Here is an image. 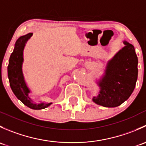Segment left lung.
I'll return each mask as SVG.
<instances>
[{
  "label": "left lung",
  "mask_w": 146,
  "mask_h": 146,
  "mask_svg": "<svg viewBox=\"0 0 146 146\" xmlns=\"http://www.w3.org/2000/svg\"><path fill=\"white\" fill-rule=\"evenodd\" d=\"M124 46L107 62L104 74L97 84L98 95L92 101L105 107H116L127 100L138 78V57L133 46L123 42Z\"/></svg>",
  "instance_id": "8db88e82"
}]
</instances>
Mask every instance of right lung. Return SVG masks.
<instances>
[{
	"label": "right lung",
	"mask_w": 146,
	"mask_h": 146,
	"mask_svg": "<svg viewBox=\"0 0 146 146\" xmlns=\"http://www.w3.org/2000/svg\"><path fill=\"white\" fill-rule=\"evenodd\" d=\"M33 34L29 33L22 36L16 41L15 48L11 54L8 66V76L10 85L17 98L20 100L25 105L32 110H42L48 107L52 103L41 102L39 104L34 103L29 98L30 90L27 87L23 73V50L27 41L30 39Z\"/></svg>",
	"instance_id": "1"
}]
</instances>
